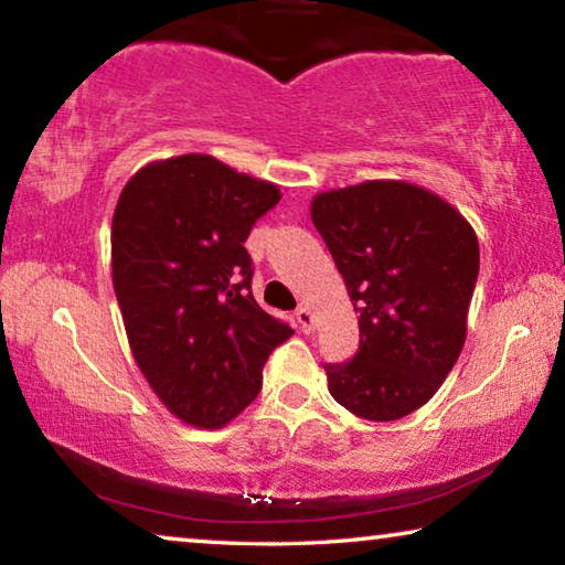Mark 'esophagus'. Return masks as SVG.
<instances>
[{"mask_svg":"<svg viewBox=\"0 0 565 565\" xmlns=\"http://www.w3.org/2000/svg\"><path fill=\"white\" fill-rule=\"evenodd\" d=\"M297 322H299V330H301V332H312V328H315L312 309H309L307 305H301V307L297 309Z\"/></svg>","mask_w":565,"mask_h":565,"instance_id":"34e87169","label":"esophagus"}]
</instances>
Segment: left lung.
Masks as SVG:
<instances>
[{
    "label": "left lung",
    "instance_id": "1",
    "mask_svg": "<svg viewBox=\"0 0 565 565\" xmlns=\"http://www.w3.org/2000/svg\"><path fill=\"white\" fill-rule=\"evenodd\" d=\"M309 214L361 328L353 361L324 365L332 399L373 423L407 417L463 351L479 237L443 196L396 179L315 194Z\"/></svg>",
    "mask_w": 565,
    "mask_h": 565
}]
</instances>
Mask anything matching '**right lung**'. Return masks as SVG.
Returning a JSON list of instances; mask_svg holds the SVG:
<instances>
[{
	"label": "right lung",
	"mask_w": 565,
	"mask_h": 565,
	"mask_svg": "<svg viewBox=\"0 0 565 565\" xmlns=\"http://www.w3.org/2000/svg\"><path fill=\"white\" fill-rule=\"evenodd\" d=\"M279 186L214 156L150 161L113 214V284L127 343L163 407L214 430L256 399L264 365L294 335L250 294L245 241Z\"/></svg>",
	"instance_id": "1"
}]
</instances>
